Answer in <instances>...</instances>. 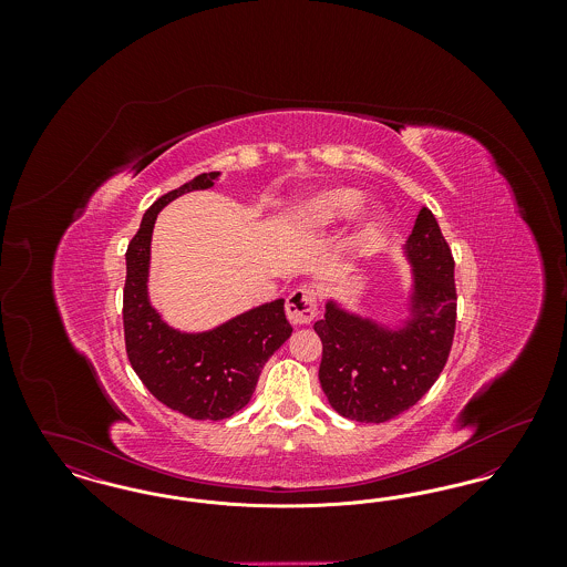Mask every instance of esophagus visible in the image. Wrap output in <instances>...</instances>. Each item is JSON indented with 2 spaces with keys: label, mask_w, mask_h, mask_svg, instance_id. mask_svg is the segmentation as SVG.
<instances>
[{
  "label": "esophagus",
  "mask_w": 567,
  "mask_h": 567,
  "mask_svg": "<svg viewBox=\"0 0 567 567\" xmlns=\"http://www.w3.org/2000/svg\"><path fill=\"white\" fill-rule=\"evenodd\" d=\"M287 317L293 324H310L317 317V293L308 287H299L287 299Z\"/></svg>",
  "instance_id": "obj_1"
}]
</instances>
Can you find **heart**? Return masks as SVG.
I'll list each match as a JSON object with an SVG mask.
<instances>
[{
  "mask_svg": "<svg viewBox=\"0 0 567 567\" xmlns=\"http://www.w3.org/2000/svg\"><path fill=\"white\" fill-rule=\"evenodd\" d=\"M361 193L357 189H327L310 195L303 199L291 216L293 227L301 231H321L327 229L349 216L359 208L361 204ZM382 229V213L378 208H368L354 231V244L357 246H368L377 238Z\"/></svg>",
  "mask_w": 567,
  "mask_h": 567,
  "instance_id": "b5f03b06",
  "label": "heart"
}]
</instances>
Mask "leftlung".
Masks as SVG:
<instances>
[{
    "instance_id": "8db88e82",
    "label": "left lung",
    "mask_w": 567,
    "mask_h": 567,
    "mask_svg": "<svg viewBox=\"0 0 567 567\" xmlns=\"http://www.w3.org/2000/svg\"><path fill=\"white\" fill-rule=\"evenodd\" d=\"M412 266L408 319L389 327L324 303L315 323L323 342L319 380L331 408L359 423H384L416 404L440 377L457 321L455 261L430 208L404 246Z\"/></svg>"
}]
</instances>
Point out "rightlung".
Returning a JSON list of instances; mask_svg holds the SVG:
<instances>
[{"label": "right lung", "mask_w": 567, "mask_h": 567, "mask_svg": "<svg viewBox=\"0 0 567 567\" xmlns=\"http://www.w3.org/2000/svg\"><path fill=\"white\" fill-rule=\"evenodd\" d=\"M216 178L218 172L199 174L162 195L142 216L125 252L123 327L130 363L162 404L197 421H220L243 410L264 365L293 333L285 317V299L257 306L199 333L169 327L151 306V240L159 210L189 190L213 189Z\"/></svg>", "instance_id": "1"}]
</instances>
